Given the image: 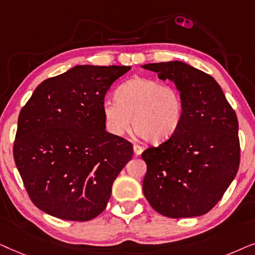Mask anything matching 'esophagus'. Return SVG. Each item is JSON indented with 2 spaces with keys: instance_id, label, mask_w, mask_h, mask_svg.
<instances>
[{
  "instance_id": "esophagus-1",
  "label": "esophagus",
  "mask_w": 255,
  "mask_h": 255,
  "mask_svg": "<svg viewBox=\"0 0 255 255\" xmlns=\"http://www.w3.org/2000/svg\"><path fill=\"white\" fill-rule=\"evenodd\" d=\"M133 149H134L135 155H141V154H142V151H143V148H142L141 145H138V144H134Z\"/></svg>"
}]
</instances>
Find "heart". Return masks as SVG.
Instances as JSON below:
<instances>
[{
	"mask_svg": "<svg viewBox=\"0 0 255 255\" xmlns=\"http://www.w3.org/2000/svg\"><path fill=\"white\" fill-rule=\"evenodd\" d=\"M103 114L108 130L120 136L129 129L148 142L168 140L181 126L184 103L172 85L152 78H133L118 87L115 100H105Z\"/></svg>",
	"mask_w": 255,
	"mask_h": 255,
	"instance_id": "b5f03b06",
	"label": "heart"
}]
</instances>
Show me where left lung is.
Returning a JSON list of instances; mask_svg holds the SVG:
<instances>
[{
	"label": "left lung",
	"instance_id": "left-lung-1",
	"mask_svg": "<svg viewBox=\"0 0 255 255\" xmlns=\"http://www.w3.org/2000/svg\"><path fill=\"white\" fill-rule=\"evenodd\" d=\"M174 81L184 103L176 133L142 152L144 197L169 218L208 213L236 177L240 163L238 119L210 74L174 60L142 65Z\"/></svg>",
	"mask_w": 255,
	"mask_h": 255
}]
</instances>
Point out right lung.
<instances>
[{
    "label": "right lung",
    "instance_id": "obj_1",
    "mask_svg": "<svg viewBox=\"0 0 255 255\" xmlns=\"http://www.w3.org/2000/svg\"><path fill=\"white\" fill-rule=\"evenodd\" d=\"M129 70L77 65L39 84L22 108L13 158L30 199L47 215L87 222L106 208L133 145L107 133L103 104Z\"/></svg>",
    "mask_w": 255,
    "mask_h": 255
}]
</instances>
